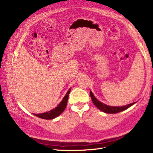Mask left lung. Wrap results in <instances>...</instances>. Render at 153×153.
I'll return each mask as SVG.
<instances>
[{
	"label": "left lung",
	"mask_w": 153,
	"mask_h": 153,
	"mask_svg": "<svg viewBox=\"0 0 153 153\" xmlns=\"http://www.w3.org/2000/svg\"><path fill=\"white\" fill-rule=\"evenodd\" d=\"M90 95H91V97L93 104L97 107V108H98L100 110H101L102 112H105V113H108V114H116V113H118L120 112L123 111V110L128 109L129 107H130L131 106L134 105L135 103V102H133L123 106H111L100 102L99 100H97L96 97L93 95V93L91 91H90Z\"/></svg>",
	"instance_id": "obj_1"
}]
</instances>
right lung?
<instances>
[{"label": "right lung", "instance_id": "obj_1", "mask_svg": "<svg viewBox=\"0 0 153 153\" xmlns=\"http://www.w3.org/2000/svg\"><path fill=\"white\" fill-rule=\"evenodd\" d=\"M71 88L69 89L66 93V95L64 96L62 100L59 103L56 108L52 109L50 111L47 112H44L42 114H33L35 116H36L39 118H42V119H45V120H51L56 118L57 116L61 114L62 113L64 112L67 105V102L68 100V97H69V94L70 93Z\"/></svg>", "mask_w": 153, "mask_h": 153}]
</instances>
